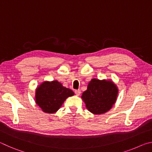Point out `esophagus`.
I'll use <instances>...</instances> for the list:
<instances>
[{
  "label": "esophagus",
  "mask_w": 152,
  "mask_h": 152,
  "mask_svg": "<svg viewBox=\"0 0 152 152\" xmlns=\"http://www.w3.org/2000/svg\"><path fill=\"white\" fill-rule=\"evenodd\" d=\"M74 92H75V94L77 95V96H79V95L80 94V93H81L80 90H76V91Z\"/></svg>",
  "instance_id": "34e87169"
}]
</instances>
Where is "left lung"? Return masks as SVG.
<instances>
[{
    "label": "left lung",
    "mask_w": 152,
    "mask_h": 152,
    "mask_svg": "<svg viewBox=\"0 0 152 152\" xmlns=\"http://www.w3.org/2000/svg\"><path fill=\"white\" fill-rule=\"evenodd\" d=\"M119 89L111 80L92 78L82 94L86 109L94 115L104 114L117 101Z\"/></svg>",
    "instance_id": "8db88e82"
}]
</instances>
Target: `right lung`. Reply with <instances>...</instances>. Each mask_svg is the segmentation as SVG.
<instances>
[{"label":"right lung","instance_id":"1","mask_svg":"<svg viewBox=\"0 0 152 152\" xmlns=\"http://www.w3.org/2000/svg\"><path fill=\"white\" fill-rule=\"evenodd\" d=\"M74 95L72 90L64 87L58 81L45 80L35 89V103L42 111L53 114L60 109L67 98Z\"/></svg>","mask_w":152,"mask_h":152}]
</instances>
